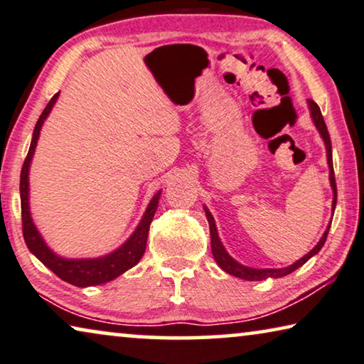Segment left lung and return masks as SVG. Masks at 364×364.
Masks as SVG:
<instances>
[{
    "label": "left lung",
    "instance_id": "1",
    "mask_svg": "<svg viewBox=\"0 0 364 364\" xmlns=\"http://www.w3.org/2000/svg\"><path fill=\"white\" fill-rule=\"evenodd\" d=\"M309 108H310V117H312L315 126H317L320 136L323 138V143L326 147V159H328V167H330V186H331V191H333V203H331V208L335 210L336 207V182H335V172H333V159H331V141H330V134H328V129H326V124L323 121L322 117V112H320L318 105L314 102V100H309ZM205 215H207V220H208V225H210V238H212V252H213V257L215 261H217V264L223 269L225 272L231 274V276L235 277H240V279H246V281H262V279H267V277H272V279H277V277H284L287 276V274H291L300 267L302 264H305L310 257L317 255V252L322 250V246L325 245L326 241V235H328V230H330V225L326 231L323 233L322 238L312 251L309 252V255H305L304 257H300L299 261L294 262L289 267H282V269H255V267H247L240 264L238 261H235L233 257H231L228 252H226L225 246L221 245V241L218 238V233H217V225H215V220L212 217V213L208 212V208L205 207Z\"/></svg>",
    "mask_w": 364,
    "mask_h": 364
}]
</instances>
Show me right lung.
<instances>
[{"instance_id":"1","label":"right lung","mask_w":364,"mask_h":364,"mask_svg":"<svg viewBox=\"0 0 364 364\" xmlns=\"http://www.w3.org/2000/svg\"><path fill=\"white\" fill-rule=\"evenodd\" d=\"M59 98V93H55L50 98V102L47 103L44 112L36 123L33 141H31V147L28 156H26L23 171H21V183H19V192H21V217H23V235L24 241L28 245L29 251L38 257V259L46 267L59 276L62 281L68 284H73L77 287H88V286H98V284H105L108 281H113L118 276H121L124 271L131 269L139 262L146 251V241L147 233H149L151 221L154 218V213L159 205L161 191L157 192L152 200L147 205L146 212L143 215V220L139 221L138 228L134 230V233L129 236V240L126 243L118 247L117 251L109 252L107 256L95 257V259H65V257L57 256L49 246L46 245V241L42 240L38 228L33 223L29 212V166L31 159H33L36 144H38L39 133L42 128L44 119L49 117L52 107Z\"/></svg>"}]
</instances>
